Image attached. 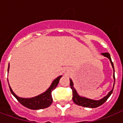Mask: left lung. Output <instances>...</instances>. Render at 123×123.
I'll return each instance as SVG.
<instances>
[{
  "mask_svg": "<svg viewBox=\"0 0 123 123\" xmlns=\"http://www.w3.org/2000/svg\"><path fill=\"white\" fill-rule=\"evenodd\" d=\"M101 54L103 55V56H105L106 57H107L111 61V63L112 64V66L113 68V69H114V75H113V77H114V83H115V75H114V64H113L112 61V59H111V55L109 53H101ZM70 80V86H71V89H72V92H73V102L77 104L78 105H80V106H82V107H88V108H96V107H99L100 105H101L102 104L105 103V101H107V99L110 97V96L111 95V94L112 93L113 89H114V86H113V89L111 90V91L109 92L107 96H105V97H103V98H101V99H99V100H94V99H89V98H87L82 97L79 95L77 91H76L74 87H73V81L71 79H69Z\"/></svg>",
  "mask_w": 123,
  "mask_h": 123,
  "instance_id": "left-lung-1",
  "label": "left lung"
}]
</instances>
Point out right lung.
<instances>
[{
    "label": "right lung",
    "mask_w": 123,
    "mask_h": 123,
    "mask_svg": "<svg viewBox=\"0 0 123 123\" xmlns=\"http://www.w3.org/2000/svg\"><path fill=\"white\" fill-rule=\"evenodd\" d=\"M9 64L7 72L9 71ZM62 75H61L59 77H58L57 79H55L52 83V84H51V86H50V87L48 88L44 92L37 96L31 98H23L18 97V96H16L14 94V92L12 91V90L11 89L9 84V87L11 94L16 98V99L22 105H24V107H27V108L29 109H32V110L43 109L50 106L52 103L53 99H52L51 93H52V91L55 89V88L57 87V86L59 84L60 79ZM7 81H8V80H7Z\"/></svg>",
    "instance_id": "obj_1"
}]
</instances>
